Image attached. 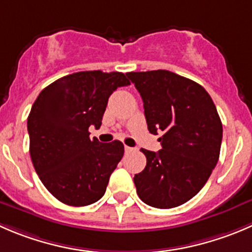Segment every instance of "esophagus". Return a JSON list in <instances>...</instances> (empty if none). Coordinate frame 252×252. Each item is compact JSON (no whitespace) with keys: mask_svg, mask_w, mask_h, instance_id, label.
I'll return each instance as SVG.
<instances>
[{"mask_svg":"<svg viewBox=\"0 0 252 252\" xmlns=\"http://www.w3.org/2000/svg\"><path fill=\"white\" fill-rule=\"evenodd\" d=\"M124 149H126V153H131V151H133L134 150V149L133 148H130V146H124Z\"/></svg>","mask_w":252,"mask_h":252,"instance_id":"obj_1","label":"esophagus"}]
</instances>
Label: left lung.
I'll return each mask as SVG.
<instances>
[{
    "instance_id": "obj_1",
    "label": "left lung",
    "mask_w": 252,
    "mask_h": 252,
    "mask_svg": "<svg viewBox=\"0 0 252 252\" xmlns=\"http://www.w3.org/2000/svg\"><path fill=\"white\" fill-rule=\"evenodd\" d=\"M144 102L158 153L141 149L146 166L134 176L139 198L160 209L193 198L208 181L220 154L223 126L216 104L199 84L167 70L128 72Z\"/></svg>"
}]
</instances>
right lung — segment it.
<instances>
[{"label":"right lung","mask_w":252,"mask_h":252,"mask_svg":"<svg viewBox=\"0 0 252 252\" xmlns=\"http://www.w3.org/2000/svg\"><path fill=\"white\" fill-rule=\"evenodd\" d=\"M128 85L122 72H75L45 87L32 106L27 121L32 162L63 203L84 207L103 197L124 145L90 139L89 128L101 126L109 96Z\"/></svg>","instance_id":"right-lung-1"}]
</instances>
